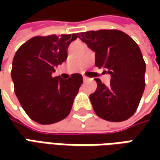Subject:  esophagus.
I'll return each instance as SVG.
<instances>
[{"label":"esophagus","mask_w":160,"mask_h":160,"mask_svg":"<svg viewBox=\"0 0 160 160\" xmlns=\"http://www.w3.org/2000/svg\"><path fill=\"white\" fill-rule=\"evenodd\" d=\"M83 82H86V81H87L88 79H89V78H88V77H83Z\"/></svg>","instance_id":"34e87169"}]
</instances>
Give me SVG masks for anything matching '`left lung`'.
Listing matches in <instances>:
<instances>
[{
	"label": "left lung",
	"mask_w": 160,
	"mask_h": 160,
	"mask_svg": "<svg viewBox=\"0 0 160 160\" xmlns=\"http://www.w3.org/2000/svg\"><path fill=\"white\" fill-rule=\"evenodd\" d=\"M78 37L95 52V66L110 77L106 86L96 78L97 89L90 95L94 112L110 122H122L136 111L145 88L144 59L138 44L126 33L116 30L87 31Z\"/></svg>",
	"instance_id": "8db88e82"
}]
</instances>
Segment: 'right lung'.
<instances>
[{"instance_id": "right-lung-1", "label": "right lung", "mask_w": 160, "mask_h": 160, "mask_svg": "<svg viewBox=\"0 0 160 160\" xmlns=\"http://www.w3.org/2000/svg\"><path fill=\"white\" fill-rule=\"evenodd\" d=\"M78 34L34 36L17 51L11 69L15 93L32 120L51 125L66 118L83 83L80 74L68 79L52 77L54 67L68 58V49Z\"/></svg>"}]
</instances>
